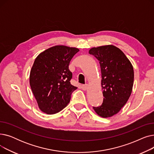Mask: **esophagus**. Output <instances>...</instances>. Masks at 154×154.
<instances>
[{"label":"esophagus","instance_id":"esophagus-1","mask_svg":"<svg viewBox=\"0 0 154 154\" xmlns=\"http://www.w3.org/2000/svg\"><path fill=\"white\" fill-rule=\"evenodd\" d=\"M81 88H82V90H84V91H86V90L87 89V88H88V85H87V84L82 85Z\"/></svg>","mask_w":154,"mask_h":154}]
</instances>
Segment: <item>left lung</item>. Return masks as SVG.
<instances>
[{
	"mask_svg": "<svg viewBox=\"0 0 154 154\" xmlns=\"http://www.w3.org/2000/svg\"><path fill=\"white\" fill-rule=\"evenodd\" d=\"M99 61L103 100L94 110L103 118L117 114L128 101L132 91L133 66L124 54L113 45L93 47L88 51Z\"/></svg>",
	"mask_w": 154,
	"mask_h": 154,
	"instance_id": "1",
	"label": "left lung"
}]
</instances>
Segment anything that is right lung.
<instances>
[{
  "label": "right lung",
  "instance_id": "right-lung-1",
  "mask_svg": "<svg viewBox=\"0 0 154 154\" xmlns=\"http://www.w3.org/2000/svg\"><path fill=\"white\" fill-rule=\"evenodd\" d=\"M79 49L65 45H55L40 53L30 73V85L40 110L54 114L66 107L72 93L77 87L70 81L69 69L71 59Z\"/></svg>",
  "mask_w": 154,
  "mask_h": 154
}]
</instances>
